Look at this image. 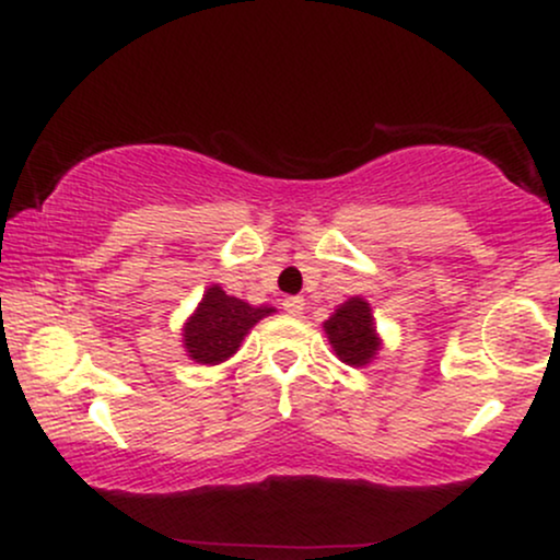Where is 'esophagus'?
Returning <instances> with one entry per match:
<instances>
[{
  "label": "esophagus",
  "mask_w": 560,
  "mask_h": 560,
  "mask_svg": "<svg viewBox=\"0 0 560 560\" xmlns=\"http://www.w3.org/2000/svg\"><path fill=\"white\" fill-rule=\"evenodd\" d=\"M281 305H284V311L289 313V316H300V313L305 311V300L302 298H284Z\"/></svg>",
  "instance_id": "obj_1"
}]
</instances>
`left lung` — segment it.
I'll return each mask as SVG.
<instances>
[{"mask_svg":"<svg viewBox=\"0 0 560 560\" xmlns=\"http://www.w3.org/2000/svg\"><path fill=\"white\" fill-rule=\"evenodd\" d=\"M329 342L337 350L339 361L350 365H365L376 355L378 339L371 318L369 302L361 298H350L337 313L324 324Z\"/></svg>","mask_w":560,"mask_h":560,"instance_id":"obj_1","label":"left lung"}]
</instances>
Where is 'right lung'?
I'll use <instances>...</instances> for the list:
<instances>
[{"label":"right lung","mask_w":560,"mask_h":560,"mask_svg":"<svg viewBox=\"0 0 560 560\" xmlns=\"http://www.w3.org/2000/svg\"><path fill=\"white\" fill-rule=\"evenodd\" d=\"M271 311L273 307H253L247 302L229 298L221 287H210L184 329L186 352L197 363L215 365L226 361L240 350L244 334Z\"/></svg>","instance_id":"obj_1"}]
</instances>
